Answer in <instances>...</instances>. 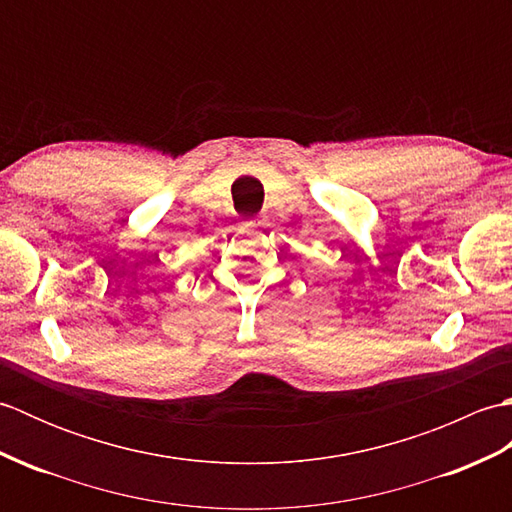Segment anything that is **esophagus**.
I'll return each instance as SVG.
<instances>
[{"mask_svg": "<svg viewBox=\"0 0 512 512\" xmlns=\"http://www.w3.org/2000/svg\"><path fill=\"white\" fill-rule=\"evenodd\" d=\"M242 226L246 228V231H257V228L264 226V220L259 215H253V217H248V220H244Z\"/></svg>", "mask_w": 512, "mask_h": 512, "instance_id": "obj_1", "label": "esophagus"}]
</instances>
